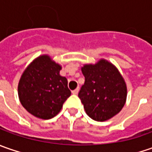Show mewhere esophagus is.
Here are the masks:
<instances>
[{
    "instance_id": "34e87169",
    "label": "esophagus",
    "mask_w": 152,
    "mask_h": 152,
    "mask_svg": "<svg viewBox=\"0 0 152 152\" xmlns=\"http://www.w3.org/2000/svg\"><path fill=\"white\" fill-rule=\"evenodd\" d=\"M79 88H77V89L73 90V91H72V93H73V95H77V94L79 93Z\"/></svg>"
}]
</instances>
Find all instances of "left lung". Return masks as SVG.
<instances>
[{
  "label": "left lung",
  "instance_id": "1",
  "mask_svg": "<svg viewBox=\"0 0 152 152\" xmlns=\"http://www.w3.org/2000/svg\"><path fill=\"white\" fill-rule=\"evenodd\" d=\"M81 70L85 81L79 97L87 115L98 122L117 115L127 99V85L118 69L101 59L95 64H85Z\"/></svg>",
  "mask_w": 152,
  "mask_h": 152
}]
</instances>
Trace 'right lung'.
Wrapping results in <instances>:
<instances>
[{
    "label": "right lung",
    "instance_id": "right-lung-1",
    "mask_svg": "<svg viewBox=\"0 0 152 152\" xmlns=\"http://www.w3.org/2000/svg\"><path fill=\"white\" fill-rule=\"evenodd\" d=\"M61 66L50 56L36 57L21 76L18 91L21 104L41 119L54 118L71 95L67 79L60 75Z\"/></svg>",
    "mask_w": 152,
    "mask_h": 152
}]
</instances>
